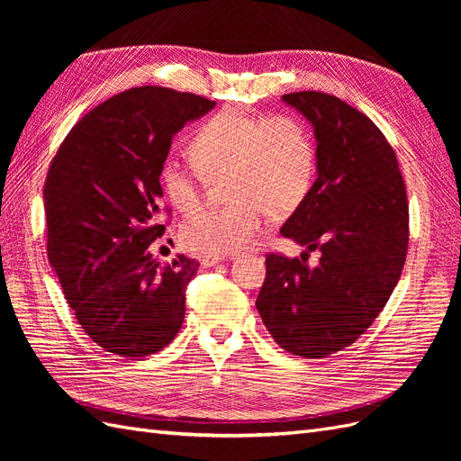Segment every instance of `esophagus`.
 I'll use <instances>...</instances> for the list:
<instances>
[{
    "instance_id": "34e87169",
    "label": "esophagus",
    "mask_w": 461,
    "mask_h": 461,
    "mask_svg": "<svg viewBox=\"0 0 461 461\" xmlns=\"http://www.w3.org/2000/svg\"><path fill=\"white\" fill-rule=\"evenodd\" d=\"M219 261H222V256H203L200 259V263L203 265V267H212V265H217Z\"/></svg>"
}]
</instances>
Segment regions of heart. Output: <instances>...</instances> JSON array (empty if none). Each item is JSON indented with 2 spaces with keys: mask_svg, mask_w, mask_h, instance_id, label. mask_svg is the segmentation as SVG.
Wrapping results in <instances>:
<instances>
[{
  "mask_svg": "<svg viewBox=\"0 0 461 461\" xmlns=\"http://www.w3.org/2000/svg\"><path fill=\"white\" fill-rule=\"evenodd\" d=\"M198 173L219 183L225 178L227 207L186 222L183 242L196 254H232L256 240L267 215H292L308 198L317 173V151L305 122L288 113H252L222 109L205 119L188 140ZM161 186L183 215L198 213L203 192L176 161L159 169Z\"/></svg>",
  "mask_w": 461,
  "mask_h": 461,
  "instance_id": "heart-1",
  "label": "heart"
}]
</instances>
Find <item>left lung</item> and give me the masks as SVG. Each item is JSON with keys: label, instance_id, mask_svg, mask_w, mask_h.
I'll list each match as a JSON object with an SVG mask.
<instances>
[{"label": "left lung", "instance_id": "8db88e82", "mask_svg": "<svg viewBox=\"0 0 461 461\" xmlns=\"http://www.w3.org/2000/svg\"><path fill=\"white\" fill-rule=\"evenodd\" d=\"M283 100L313 124L317 178L281 234L321 258L310 268L303 254H267L256 308L286 352L327 357L371 327L400 281L410 242L406 185L393 146L361 111L315 90Z\"/></svg>", "mask_w": 461, "mask_h": 461}]
</instances>
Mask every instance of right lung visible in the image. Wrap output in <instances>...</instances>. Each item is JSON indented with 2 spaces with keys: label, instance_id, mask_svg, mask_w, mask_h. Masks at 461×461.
I'll use <instances>...</instances> for the list:
<instances>
[{
  "label": "right lung",
  "instance_id": "obj_1",
  "mask_svg": "<svg viewBox=\"0 0 461 461\" xmlns=\"http://www.w3.org/2000/svg\"><path fill=\"white\" fill-rule=\"evenodd\" d=\"M215 102L165 86L121 92L65 136L44 186L48 258L78 325L105 352L146 357L185 321L198 261L153 259L165 232L159 169L173 136Z\"/></svg>",
  "mask_w": 461,
  "mask_h": 461
}]
</instances>
